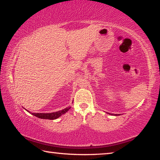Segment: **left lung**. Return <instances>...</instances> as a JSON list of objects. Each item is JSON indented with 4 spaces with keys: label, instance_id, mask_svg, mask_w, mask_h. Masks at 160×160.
<instances>
[{
    "label": "left lung",
    "instance_id": "obj_1",
    "mask_svg": "<svg viewBox=\"0 0 160 160\" xmlns=\"http://www.w3.org/2000/svg\"><path fill=\"white\" fill-rule=\"evenodd\" d=\"M116 116H117V114H116Z\"/></svg>",
    "mask_w": 160,
    "mask_h": 160
}]
</instances>
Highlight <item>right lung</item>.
I'll return each mask as SVG.
<instances>
[{
  "label": "right lung",
  "instance_id": "obj_1",
  "mask_svg": "<svg viewBox=\"0 0 160 160\" xmlns=\"http://www.w3.org/2000/svg\"><path fill=\"white\" fill-rule=\"evenodd\" d=\"M70 109V107H66L64 109H62L61 111L56 112L53 113H32V114L34 115L37 117L42 119H50V120H53V119H56L58 117H60L61 115L66 113Z\"/></svg>",
  "mask_w": 160,
  "mask_h": 160
}]
</instances>
